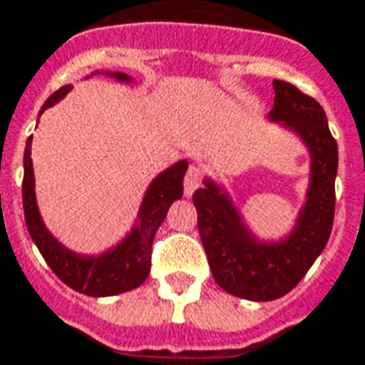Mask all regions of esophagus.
<instances>
[{"label": "esophagus", "mask_w": 365, "mask_h": 365, "mask_svg": "<svg viewBox=\"0 0 365 365\" xmlns=\"http://www.w3.org/2000/svg\"><path fill=\"white\" fill-rule=\"evenodd\" d=\"M203 183V170L197 168V165H190L187 174H185V180H183V191L185 195H191L193 191L200 187Z\"/></svg>", "instance_id": "esophagus-1"}]
</instances>
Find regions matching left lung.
Instances as JSON below:
<instances>
[{
  "instance_id": "1",
  "label": "left lung",
  "mask_w": 365,
  "mask_h": 365,
  "mask_svg": "<svg viewBox=\"0 0 365 365\" xmlns=\"http://www.w3.org/2000/svg\"><path fill=\"white\" fill-rule=\"evenodd\" d=\"M274 104L269 118L300 134L312 154V182L297 229L277 245L257 243L237 209L215 183L193 193L197 229L213 279L229 294L267 302L297 287L324 251L332 233L338 172V144L330 134L324 108L287 81H272Z\"/></svg>"
}]
</instances>
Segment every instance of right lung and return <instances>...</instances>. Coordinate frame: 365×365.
Masks as SVG:
<instances>
[{
  "label": "right lung",
  "mask_w": 365,
  "mask_h": 365,
  "mask_svg": "<svg viewBox=\"0 0 365 365\" xmlns=\"http://www.w3.org/2000/svg\"><path fill=\"white\" fill-rule=\"evenodd\" d=\"M112 76L120 81H130L128 75L114 73ZM71 91L65 85L53 93L45 101L41 112L55 104ZM39 112V114H41ZM187 170V162L182 160L164 174H160L148 187L146 197L140 209V225L134 227L128 239L116 249L103 257H81L71 253L55 237L45 229L39 217V209L35 203L33 191V165H31V136L27 138L25 156H23V211H25V225L31 235L33 243L37 245L39 253L47 261L51 271L57 274L67 287L88 297H114L126 290L140 287L148 279L150 264H152V243L158 227L168 215V209L175 200L183 195V175Z\"/></svg>",
  "instance_id": "obj_1"
}]
</instances>
